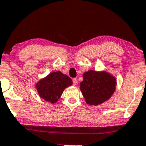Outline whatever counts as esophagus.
Instances as JSON below:
<instances>
[{
	"label": "esophagus",
	"instance_id": "1",
	"mask_svg": "<svg viewBox=\"0 0 146 146\" xmlns=\"http://www.w3.org/2000/svg\"><path fill=\"white\" fill-rule=\"evenodd\" d=\"M77 82H78V81H77V79L76 78H73L72 79V82H73V84H74V85H76V84H77Z\"/></svg>",
	"mask_w": 146,
	"mask_h": 146
}]
</instances>
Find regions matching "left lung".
Instances as JSON below:
<instances>
[{
	"mask_svg": "<svg viewBox=\"0 0 146 146\" xmlns=\"http://www.w3.org/2000/svg\"><path fill=\"white\" fill-rule=\"evenodd\" d=\"M116 84V79L108 73L89 70L84 73L80 90L87 104L97 106L110 98Z\"/></svg>",
	"mask_w": 146,
	"mask_h": 146,
	"instance_id": "8db88e82",
	"label": "left lung"
}]
</instances>
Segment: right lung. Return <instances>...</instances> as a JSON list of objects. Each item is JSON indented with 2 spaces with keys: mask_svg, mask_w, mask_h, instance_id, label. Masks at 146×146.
<instances>
[{
  "mask_svg": "<svg viewBox=\"0 0 146 146\" xmlns=\"http://www.w3.org/2000/svg\"><path fill=\"white\" fill-rule=\"evenodd\" d=\"M72 84V80L61 72H53L38 82L36 89L40 98L53 104L57 102L64 90Z\"/></svg>",
  "mask_w": 146,
  "mask_h": 146,
  "instance_id": "obj_1",
  "label": "right lung"
}]
</instances>
